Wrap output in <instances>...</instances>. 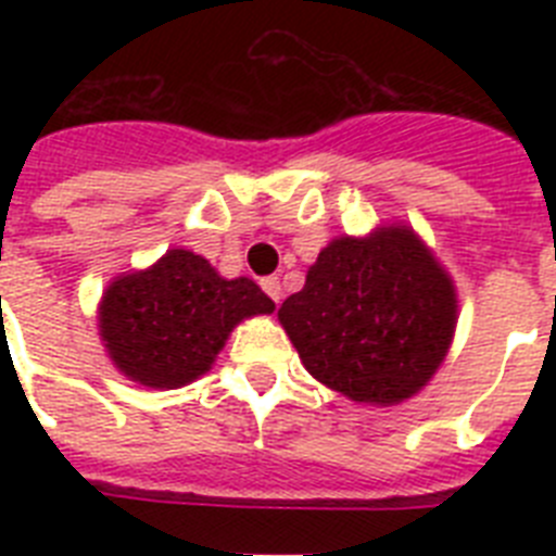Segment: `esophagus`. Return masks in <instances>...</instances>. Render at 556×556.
<instances>
[{"mask_svg":"<svg viewBox=\"0 0 556 556\" xmlns=\"http://www.w3.org/2000/svg\"><path fill=\"white\" fill-rule=\"evenodd\" d=\"M262 289L273 298L275 303L281 301V281H278V275H267V278H262Z\"/></svg>","mask_w":556,"mask_h":556,"instance_id":"1","label":"esophagus"}]
</instances>
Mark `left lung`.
<instances>
[{"label":"left lung","instance_id":"1","mask_svg":"<svg viewBox=\"0 0 556 556\" xmlns=\"http://www.w3.org/2000/svg\"><path fill=\"white\" fill-rule=\"evenodd\" d=\"M278 320L317 381L356 404L392 406L443 365L456 289L415 230L381 225L323 248Z\"/></svg>","mask_w":556,"mask_h":556}]
</instances>
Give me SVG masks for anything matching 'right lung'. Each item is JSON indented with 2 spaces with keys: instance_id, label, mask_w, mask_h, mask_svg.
I'll return each instance as SVG.
<instances>
[{
  "instance_id": "1",
  "label": "right lung",
  "mask_w": 556,
  "mask_h": 556,
  "mask_svg": "<svg viewBox=\"0 0 556 556\" xmlns=\"http://www.w3.org/2000/svg\"><path fill=\"white\" fill-rule=\"evenodd\" d=\"M275 303L250 278H223L203 255L166 250L152 267L108 283L100 337L130 381L178 390L205 376L236 326Z\"/></svg>"
}]
</instances>
